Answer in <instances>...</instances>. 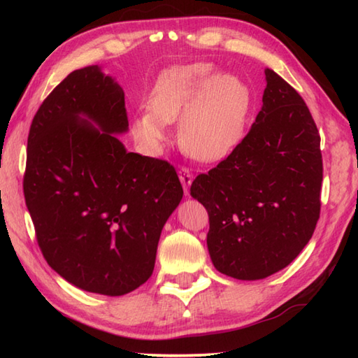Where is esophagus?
Instances as JSON below:
<instances>
[{
    "instance_id": "obj_1",
    "label": "esophagus",
    "mask_w": 358,
    "mask_h": 358,
    "mask_svg": "<svg viewBox=\"0 0 358 358\" xmlns=\"http://www.w3.org/2000/svg\"><path fill=\"white\" fill-rule=\"evenodd\" d=\"M178 177H180L181 185H183L185 194H187V192H189V186L192 185V180H194V175H192V172L189 171L187 167H180V171H178Z\"/></svg>"
}]
</instances>
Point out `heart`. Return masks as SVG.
<instances>
[{
	"mask_svg": "<svg viewBox=\"0 0 358 358\" xmlns=\"http://www.w3.org/2000/svg\"><path fill=\"white\" fill-rule=\"evenodd\" d=\"M148 110L134 117L132 132L144 149L158 152L167 126L178 122V141L186 154L215 162L238 146L250 110V90L241 78L215 73L208 63L175 66L158 75Z\"/></svg>",
	"mask_w": 358,
	"mask_h": 358,
	"instance_id": "heart-1",
	"label": "heart"
}]
</instances>
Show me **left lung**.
Here are the masks:
<instances>
[{"mask_svg":"<svg viewBox=\"0 0 358 358\" xmlns=\"http://www.w3.org/2000/svg\"><path fill=\"white\" fill-rule=\"evenodd\" d=\"M264 75L263 106L250 131L191 186L209 214L210 260L237 280L286 268L320 217V134L300 94L273 71Z\"/></svg>","mask_w":358,"mask_h":358,"instance_id":"8db88e82","label":"left lung"}]
</instances>
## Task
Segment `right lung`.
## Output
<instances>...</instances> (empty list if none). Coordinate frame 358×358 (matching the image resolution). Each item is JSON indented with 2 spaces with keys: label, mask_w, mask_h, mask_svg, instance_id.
<instances>
[{
  "label": "right lung",
  "mask_w": 358,
  "mask_h": 358,
  "mask_svg": "<svg viewBox=\"0 0 358 358\" xmlns=\"http://www.w3.org/2000/svg\"><path fill=\"white\" fill-rule=\"evenodd\" d=\"M124 92L98 66L73 71L35 113L24 199L50 268L117 296L146 283L163 226L183 199L175 167L127 152Z\"/></svg>",
  "instance_id": "right-lung-1"
}]
</instances>
